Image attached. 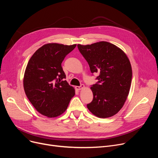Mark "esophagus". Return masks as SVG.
<instances>
[{
  "instance_id": "obj_1",
  "label": "esophagus",
  "mask_w": 158,
  "mask_h": 158,
  "mask_svg": "<svg viewBox=\"0 0 158 158\" xmlns=\"http://www.w3.org/2000/svg\"><path fill=\"white\" fill-rule=\"evenodd\" d=\"M85 88V85H81L79 86H75V89H76L77 90H81V89H83V88Z\"/></svg>"
}]
</instances>
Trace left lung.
<instances>
[{
    "label": "left lung",
    "instance_id": "obj_1",
    "mask_svg": "<svg viewBox=\"0 0 158 158\" xmlns=\"http://www.w3.org/2000/svg\"><path fill=\"white\" fill-rule=\"evenodd\" d=\"M92 73H99L92 86L94 98L87 108L100 118L112 117L124 105L131 86L132 71L130 60L119 47L106 41L77 44Z\"/></svg>",
    "mask_w": 158,
    "mask_h": 158
}]
</instances>
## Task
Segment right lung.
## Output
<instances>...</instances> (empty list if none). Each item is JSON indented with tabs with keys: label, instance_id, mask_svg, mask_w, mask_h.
<instances>
[{
	"label": "right lung",
	"instance_id": "right-lung-1",
	"mask_svg": "<svg viewBox=\"0 0 158 158\" xmlns=\"http://www.w3.org/2000/svg\"><path fill=\"white\" fill-rule=\"evenodd\" d=\"M76 45L46 44L33 53L26 68L23 86L27 98L38 112L49 118L63 114L75 95V89L64 80L61 63Z\"/></svg>",
	"mask_w": 158,
	"mask_h": 158
}]
</instances>
